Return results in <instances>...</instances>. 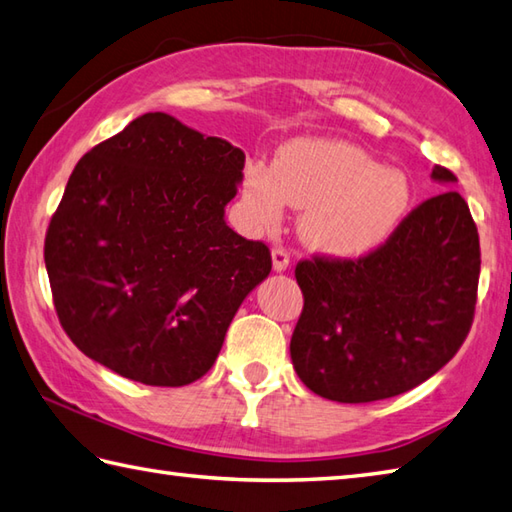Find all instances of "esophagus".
I'll return each instance as SVG.
<instances>
[{"label": "esophagus", "instance_id": "34e87169", "mask_svg": "<svg viewBox=\"0 0 512 512\" xmlns=\"http://www.w3.org/2000/svg\"><path fill=\"white\" fill-rule=\"evenodd\" d=\"M271 265H274V271H287L289 267V254L283 247H274L271 249Z\"/></svg>", "mask_w": 512, "mask_h": 512}]
</instances>
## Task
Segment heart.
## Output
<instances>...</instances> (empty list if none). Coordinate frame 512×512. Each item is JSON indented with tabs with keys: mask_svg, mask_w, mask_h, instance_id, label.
<instances>
[{
	"mask_svg": "<svg viewBox=\"0 0 512 512\" xmlns=\"http://www.w3.org/2000/svg\"><path fill=\"white\" fill-rule=\"evenodd\" d=\"M411 181L356 143L294 139L276 163L243 170V203L256 229H276L289 205L305 210L300 238L318 254L358 260L387 245L409 216Z\"/></svg>",
	"mask_w": 512,
	"mask_h": 512,
	"instance_id": "1",
	"label": "heart"
}]
</instances>
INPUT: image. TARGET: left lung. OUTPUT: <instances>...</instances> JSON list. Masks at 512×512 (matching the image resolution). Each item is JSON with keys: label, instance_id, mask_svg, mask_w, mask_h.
<instances>
[{"label": "left lung", "instance_id": "obj_1", "mask_svg": "<svg viewBox=\"0 0 512 512\" xmlns=\"http://www.w3.org/2000/svg\"><path fill=\"white\" fill-rule=\"evenodd\" d=\"M431 179L457 183L440 165ZM479 263L477 227L455 190L415 207L378 252L302 260L305 307L289 344L298 378L344 404L393 398L429 380L471 329Z\"/></svg>", "mask_w": 512, "mask_h": 512}]
</instances>
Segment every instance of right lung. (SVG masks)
Listing matches in <instances>:
<instances>
[{
  "label": "right lung",
  "instance_id": "obj_1",
  "mask_svg": "<svg viewBox=\"0 0 512 512\" xmlns=\"http://www.w3.org/2000/svg\"><path fill=\"white\" fill-rule=\"evenodd\" d=\"M245 152L148 112L72 170L44 260L61 327L88 358L150 387L212 369L267 245L225 223Z\"/></svg>",
  "mask_w": 512,
  "mask_h": 512
}]
</instances>
